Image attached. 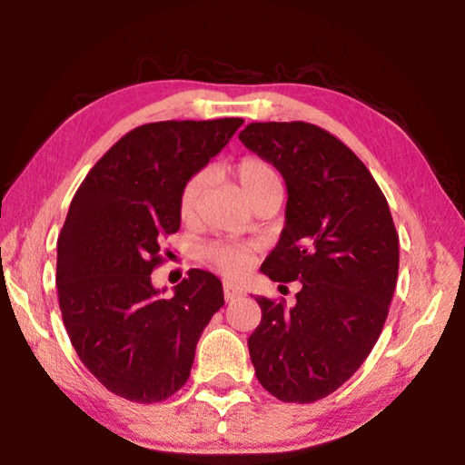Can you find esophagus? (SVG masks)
Wrapping results in <instances>:
<instances>
[{
  "label": "esophagus",
  "mask_w": 465,
  "mask_h": 465,
  "mask_svg": "<svg viewBox=\"0 0 465 465\" xmlns=\"http://www.w3.org/2000/svg\"><path fill=\"white\" fill-rule=\"evenodd\" d=\"M223 295H225L227 302H233V299H238V297L243 295V289L238 287V285H233V282H225Z\"/></svg>",
  "instance_id": "1"
}]
</instances>
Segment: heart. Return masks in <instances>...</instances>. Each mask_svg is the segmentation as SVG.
I'll list each match as a JSON object with an SVG mask.
<instances>
[{
	"instance_id": "heart-1",
	"label": "heart",
	"mask_w": 465,
	"mask_h": 465,
	"mask_svg": "<svg viewBox=\"0 0 465 465\" xmlns=\"http://www.w3.org/2000/svg\"><path fill=\"white\" fill-rule=\"evenodd\" d=\"M233 176L250 203L272 191H281V178L264 157L243 155L233 166ZM204 184H207V178H204L203 172L193 174L183 184V191L178 196V213L184 222L193 219L199 211ZM207 258L227 277H242L250 266L248 252L240 246H232V243H213V246L207 248Z\"/></svg>"
}]
</instances>
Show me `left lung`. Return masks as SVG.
<instances>
[{"instance_id":"obj_1","label":"left lung","mask_w":465,"mask_h":465,"mask_svg":"<svg viewBox=\"0 0 465 465\" xmlns=\"http://www.w3.org/2000/svg\"><path fill=\"white\" fill-rule=\"evenodd\" d=\"M242 143L287 184L285 227L261 271L302 282L295 305L256 297L248 338L262 388L281 402L330 396L363 365L381 334L398 281L400 240L371 172L316 124L250 123Z\"/></svg>"}]
</instances>
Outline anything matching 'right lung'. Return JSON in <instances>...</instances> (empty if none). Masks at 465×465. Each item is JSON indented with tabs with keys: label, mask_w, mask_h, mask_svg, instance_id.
Here are the masks:
<instances>
[{
	"label": "right lung",
	"mask_w": 465,
	"mask_h": 465,
	"mask_svg": "<svg viewBox=\"0 0 465 465\" xmlns=\"http://www.w3.org/2000/svg\"><path fill=\"white\" fill-rule=\"evenodd\" d=\"M242 119L162 121L129 131L77 188L57 242V293L77 357L108 391L139 404L186 383L196 342L223 305L215 274L188 271L162 299L152 272L180 230L183 184Z\"/></svg>",
	"instance_id": "right-lung-1"
}]
</instances>
